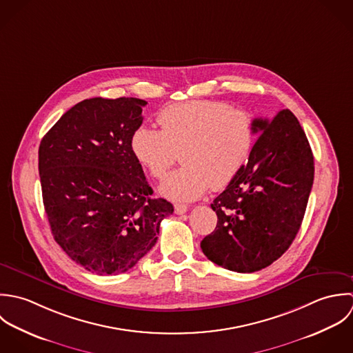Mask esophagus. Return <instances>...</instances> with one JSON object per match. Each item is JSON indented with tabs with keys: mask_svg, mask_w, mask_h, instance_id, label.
<instances>
[{
	"mask_svg": "<svg viewBox=\"0 0 353 353\" xmlns=\"http://www.w3.org/2000/svg\"><path fill=\"white\" fill-rule=\"evenodd\" d=\"M188 210V206L187 205H183V203H176L174 205V212L176 214H184Z\"/></svg>",
	"mask_w": 353,
	"mask_h": 353,
	"instance_id": "1",
	"label": "esophagus"
}]
</instances>
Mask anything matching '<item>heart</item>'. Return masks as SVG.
Wrapping results in <instances>:
<instances>
[{
    "instance_id": "1",
    "label": "heart",
    "mask_w": 353,
    "mask_h": 353,
    "mask_svg": "<svg viewBox=\"0 0 353 353\" xmlns=\"http://www.w3.org/2000/svg\"><path fill=\"white\" fill-rule=\"evenodd\" d=\"M161 131L138 128L131 148L143 168L163 179L181 152L183 168L159 187L172 201H194L212 185L226 187L248 162L255 144L250 113L226 102L196 99L165 108L158 114Z\"/></svg>"
}]
</instances>
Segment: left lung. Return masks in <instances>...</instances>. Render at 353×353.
I'll return each mask as SVG.
<instances>
[{"label":"left lung","instance_id":"left-lung-1","mask_svg":"<svg viewBox=\"0 0 353 353\" xmlns=\"http://www.w3.org/2000/svg\"><path fill=\"white\" fill-rule=\"evenodd\" d=\"M251 157L212 203L218 221L201 248L218 266L254 273L277 261L294 240L314 183V155L294 114L255 119Z\"/></svg>","mask_w":353,"mask_h":353}]
</instances>
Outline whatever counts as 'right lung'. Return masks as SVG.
Instances as JSON below:
<instances>
[{
	"instance_id": "obj_1",
	"label": "right lung",
	"mask_w": 353,
	"mask_h": 353,
	"mask_svg": "<svg viewBox=\"0 0 353 353\" xmlns=\"http://www.w3.org/2000/svg\"><path fill=\"white\" fill-rule=\"evenodd\" d=\"M138 98L76 103L39 145L43 206L57 244L97 274L132 269L155 245L170 202L152 198L131 139L143 123Z\"/></svg>"
}]
</instances>
